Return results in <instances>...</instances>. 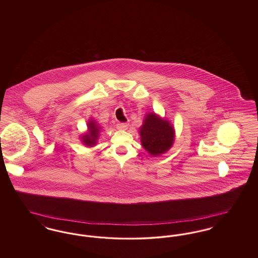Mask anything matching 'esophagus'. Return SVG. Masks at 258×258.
Segmentation results:
<instances>
[{"label":"esophagus","mask_w":258,"mask_h":258,"mask_svg":"<svg viewBox=\"0 0 258 258\" xmlns=\"http://www.w3.org/2000/svg\"><path fill=\"white\" fill-rule=\"evenodd\" d=\"M128 126V124L126 123H117V127L119 130H126Z\"/></svg>","instance_id":"obj_1"}]
</instances>
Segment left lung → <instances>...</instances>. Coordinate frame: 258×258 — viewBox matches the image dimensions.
<instances>
[{"label":"left lung","mask_w":258,"mask_h":258,"mask_svg":"<svg viewBox=\"0 0 258 258\" xmlns=\"http://www.w3.org/2000/svg\"><path fill=\"white\" fill-rule=\"evenodd\" d=\"M140 135L142 146L153 156L165 153L174 141V130L171 124L161 120L155 113L147 115L140 127Z\"/></svg>","instance_id":"1"}]
</instances>
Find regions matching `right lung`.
Returning a JSON list of instances; mask_svg holds the SVG:
<instances>
[{"label": "right lung", "mask_w": 258, "mask_h": 258, "mask_svg": "<svg viewBox=\"0 0 258 258\" xmlns=\"http://www.w3.org/2000/svg\"><path fill=\"white\" fill-rule=\"evenodd\" d=\"M88 126H89V133L83 135L82 139L87 146H93L96 144V141L98 139L99 127L94 121H91L90 123H88Z\"/></svg>", "instance_id": "add662e5"}]
</instances>
